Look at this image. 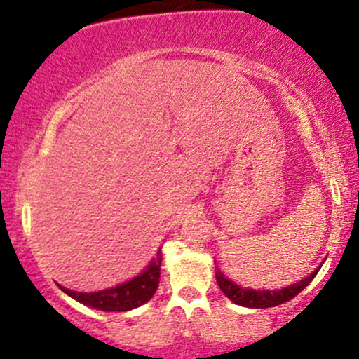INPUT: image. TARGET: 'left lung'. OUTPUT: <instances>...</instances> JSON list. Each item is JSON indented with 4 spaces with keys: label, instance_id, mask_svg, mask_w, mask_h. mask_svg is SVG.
I'll return each instance as SVG.
<instances>
[{
    "label": "left lung",
    "instance_id": "8db88e82",
    "mask_svg": "<svg viewBox=\"0 0 359 359\" xmlns=\"http://www.w3.org/2000/svg\"><path fill=\"white\" fill-rule=\"evenodd\" d=\"M320 269L321 266L318 267V269H314L313 273H311L309 276L304 278V280L297 281V283L293 285H288V287L281 288V290H253V288H243L240 287V285L234 283L233 280L224 276V274L220 273V269L215 271V280L224 295L229 300H233L234 304H238V306L252 307V309H266V307H274L280 306V304L288 302L293 297L299 295V293L314 280V276H316Z\"/></svg>",
    "mask_w": 359,
    "mask_h": 359
}]
</instances>
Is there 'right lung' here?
Returning a JSON list of instances; mask_svg holds the SVG:
<instances>
[{
	"label": "right lung",
	"mask_w": 359,
	"mask_h": 359,
	"mask_svg": "<svg viewBox=\"0 0 359 359\" xmlns=\"http://www.w3.org/2000/svg\"><path fill=\"white\" fill-rule=\"evenodd\" d=\"M161 248L158 250L156 257L146 266V269L137 274L132 280L119 283L116 287L106 288L100 292H74L59 285V288L66 295L72 297L78 302L93 309L106 311V313H121V311L135 309V307L146 304L158 290L159 285V269H161Z\"/></svg>",
	"instance_id": "1"
}]
</instances>
